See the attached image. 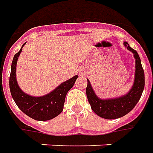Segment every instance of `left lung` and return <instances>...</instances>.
I'll return each instance as SVG.
<instances>
[{
  "label": "left lung",
  "instance_id": "1",
  "mask_svg": "<svg viewBox=\"0 0 153 153\" xmlns=\"http://www.w3.org/2000/svg\"><path fill=\"white\" fill-rule=\"evenodd\" d=\"M124 47L133 53L135 59V75L132 86L127 93L113 98H100L94 92L90 81L88 80L86 95L93 111L107 120L118 119L128 114L137 104L142 96L145 85L144 70L137 52L131 48L127 42H123Z\"/></svg>",
  "mask_w": 153,
  "mask_h": 153
}]
</instances>
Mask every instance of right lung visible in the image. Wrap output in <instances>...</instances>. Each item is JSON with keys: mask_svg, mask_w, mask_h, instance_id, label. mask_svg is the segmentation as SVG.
Segmentation results:
<instances>
[{"mask_svg": "<svg viewBox=\"0 0 153 153\" xmlns=\"http://www.w3.org/2000/svg\"><path fill=\"white\" fill-rule=\"evenodd\" d=\"M25 44L26 42L22 46L19 52L13 57L11 63V75L9 79L11 96L20 110L29 117L41 121L53 119L63 111L66 94L74 86L79 76L75 75L64 81L54 90L42 96H33L25 93L20 88L16 74V63Z\"/></svg>", "mask_w": 153, "mask_h": 153, "instance_id": "right-lung-1", "label": "right lung"}]
</instances>
